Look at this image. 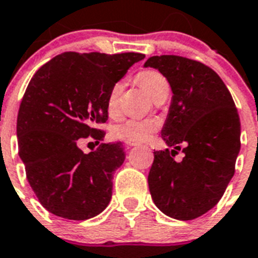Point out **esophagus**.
<instances>
[{"label": "esophagus", "mask_w": 258, "mask_h": 258, "mask_svg": "<svg viewBox=\"0 0 258 258\" xmlns=\"http://www.w3.org/2000/svg\"><path fill=\"white\" fill-rule=\"evenodd\" d=\"M123 144H125V146H126V148H132V146L139 145V142H136V141H125Z\"/></svg>", "instance_id": "esophagus-1"}]
</instances>
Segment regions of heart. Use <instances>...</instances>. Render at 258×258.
<instances>
[{"label":"heart","instance_id":"obj_1","mask_svg":"<svg viewBox=\"0 0 258 258\" xmlns=\"http://www.w3.org/2000/svg\"><path fill=\"white\" fill-rule=\"evenodd\" d=\"M137 81L153 100L162 93L169 92L168 80L160 72L146 69L137 74ZM122 92V82H116L106 97V112L110 117H117L119 112V96ZM160 129L157 118H127L116 123L112 129L116 139L125 141H145Z\"/></svg>","mask_w":258,"mask_h":258}]
</instances>
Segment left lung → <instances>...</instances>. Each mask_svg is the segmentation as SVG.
Masks as SVG:
<instances>
[{
	"label": "left lung",
	"mask_w": 258,
	"mask_h": 258,
	"mask_svg": "<svg viewBox=\"0 0 258 258\" xmlns=\"http://www.w3.org/2000/svg\"><path fill=\"white\" fill-rule=\"evenodd\" d=\"M173 96L161 137L172 152H154L148 184L156 207L176 220H195L220 201L234 174L241 123L234 101L211 68L180 55H153ZM184 146L181 163L171 157Z\"/></svg>",
	"instance_id": "1"
}]
</instances>
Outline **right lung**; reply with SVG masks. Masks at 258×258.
<instances>
[{"label":"right lung","instance_id":"right-lung-1","mask_svg":"<svg viewBox=\"0 0 258 258\" xmlns=\"http://www.w3.org/2000/svg\"><path fill=\"white\" fill-rule=\"evenodd\" d=\"M141 53L55 55L29 82L17 117L18 154L41 205L68 220L100 214L112 199L113 173L123 164L122 144H101L85 154L78 144L105 133L106 97ZM96 141V142H97Z\"/></svg>","mask_w":258,"mask_h":258}]
</instances>
